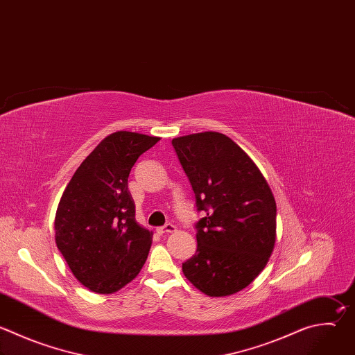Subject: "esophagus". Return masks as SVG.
Here are the masks:
<instances>
[{
    "mask_svg": "<svg viewBox=\"0 0 355 355\" xmlns=\"http://www.w3.org/2000/svg\"><path fill=\"white\" fill-rule=\"evenodd\" d=\"M174 231H175V225L171 224V223H168V224H166V225L157 228V232H159V234H168V232H174Z\"/></svg>",
    "mask_w": 355,
    "mask_h": 355,
    "instance_id": "obj_1",
    "label": "esophagus"
}]
</instances>
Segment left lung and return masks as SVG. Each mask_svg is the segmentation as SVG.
Wrapping results in <instances>:
<instances>
[{"label":"left lung","instance_id":"obj_1","mask_svg":"<svg viewBox=\"0 0 355 355\" xmlns=\"http://www.w3.org/2000/svg\"><path fill=\"white\" fill-rule=\"evenodd\" d=\"M173 146L205 213L196 224V254L182 273L209 297L239 293L273 252V192L254 160L224 134H191L174 138Z\"/></svg>","mask_w":355,"mask_h":355}]
</instances>
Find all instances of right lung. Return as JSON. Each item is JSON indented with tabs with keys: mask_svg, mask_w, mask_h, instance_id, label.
<instances>
[{
	"mask_svg": "<svg viewBox=\"0 0 355 355\" xmlns=\"http://www.w3.org/2000/svg\"><path fill=\"white\" fill-rule=\"evenodd\" d=\"M160 138L116 131L82 162L54 220L55 244L72 275L97 294H112L144 268L153 232L135 220L128 177L138 157Z\"/></svg>",
	"mask_w": 355,
	"mask_h": 355,
	"instance_id": "obj_1",
	"label": "right lung"
}]
</instances>
